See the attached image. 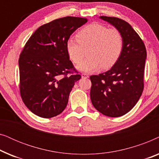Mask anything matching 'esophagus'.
I'll return each instance as SVG.
<instances>
[{"label": "esophagus", "instance_id": "1", "mask_svg": "<svg viewBox=\"0 0 159 159\" xmlns=\"http://www.w3.org/2000/svg\"><path fill=\"white\" fill-rule=\"evenodd\" d=\"M82 78H88L89 77V75H88V74H86V73H82Z\"/></svg>", "mask_w": 159, "mask_h": 159}]
</instances>
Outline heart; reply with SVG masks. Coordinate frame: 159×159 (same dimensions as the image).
<instances>
[{
    "instance_id": "heart-1",
    "label": "heart",
    "mask_w": 159,
    "mask_h": 159,
    "mask_svg": "<svg viewBox=\"0 0 159 159\" xmlns=\"http://www.w3.org/2000/svg\"><path fill=\"white\" fill-rule=\"evenodd\" d=\"M90 46L89 57L81 62L84 48ZM124 46L123 36L119 30L108 28L99 23H92L82 28L77 36L66 41V51L69 58L77 68L83 71H95L101 67L109 69L120 57Z\"/></svg>"
}]
</instances>
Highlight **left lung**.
Wrapping results in <instances>:
<instances>
[{"mask_svg":"<svg viewBox=\"0 0 159 159\" xmlns=\"http://www.w3.org/2000/svg\"><path fill=\"white\" fill-rule=\"evenodd\" d=\"M119 30L124 39L121 54L112 68L90 77V98L94 107L110 117L129 111L142 95L146 48L142 39L129 23L112 16H100Z\"/></svg>","mask_w":159,"mask_h":159,"instance_id":"1","label":"left lung"}]
</instances>
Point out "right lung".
<instances>
[{"instance_id":"right-lung-1","label":"right lung","mask_w":159,"mask_h":159,"mask_svg":"<svg viewBox=\"0 0 159 159\" xmlns=\"http://www.w3.org/2000/svg\"><path fill=\"white\" fill-rule=\"evenodd\" d=\"M88 21L66 16L40 26L26 43L19 59V91L37 116L51 118L66 107L71 90L81 76L70 60L66 41Z\"/></svg>"}]
</instances>
